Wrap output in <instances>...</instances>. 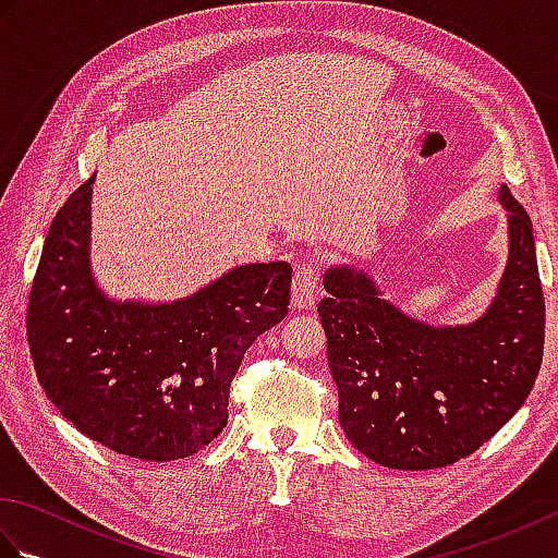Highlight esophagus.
<instances>
[{"label": "esophagus", "instance_id": "34e87169", "mask_svg": "<svg viewBox=\"0 0 558 558\" xmlns=\"http://www.w3.org/2000/svg\"><path fill=\"white\" fill-rule=\"evenodd\" d=\"M322 292V282H318V270L314 264H302L294 270L292 282V306L294 310H312Z\"/></svg>", "mask_w": 558, "mask_h": 558}]
</instances>
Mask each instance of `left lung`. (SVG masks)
Listing matches in <instances>:
<instances>
[{"label": "left lung", "mask_w": 558, "mask_h": 558, "mask_svg": "<svg viewBox=\"0 0 558 558\" xmlns=\"http://www.w3.org/2000/svg\"><path fill=\"white\" fill-rule=\"evenodd\" d=\"M511 254L499 294L470 326L400 314L366 272L324 276L318 316L348 441L390 470H436L489 441L530 396L544 352V294L527 210L501 186Z\"/></svg>", "instance_id": "8db88e82"}]
</instances>
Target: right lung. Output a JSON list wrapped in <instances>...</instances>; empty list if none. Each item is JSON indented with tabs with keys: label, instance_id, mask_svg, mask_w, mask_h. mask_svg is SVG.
Listing matches in <instances>:
<instances>
[{
	"label": "right lung",
	"instance_id": "1",
	"mask_svg": "<svg viewBox=\"0 0 558 558\" xmlns=\"http://www.w3.org/2000/svg\"><path fill=\"white\" fill-rule=\"evenodd\" d=\"M90 184L59 208L35 270L26 314L35 374L62 417L114 453L194 456L228 424L244 352L286 318L292 268L246 264L172 304L112 302L90 278Z\"/></svg>",
	"mask_w": 558,
	"mask_h": 558
}]
</instances>
